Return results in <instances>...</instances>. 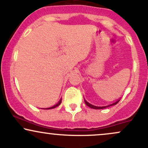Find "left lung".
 <instances>
[{
    "instance_id": "left-lung-1",
    "label": "left lung",
    "mask_w": 148,
    "mask_h": 148,
    "mask_svg": "<svg viewBox=\"0 0 148 148\" xmlns=\"http://www.w3.org/2000/svg\"><path fill=\"white\" fill-rule=\"evenodd\" d=\"M120 100H121V98L119 99V100H116V102H114V103H113L110 104V105H107V106H95V105H92V104L89 103L88 102H87L86 100H84V102H85L86 105L87 106H88L89 108H92V109H95V110H101V109L106 108H108V107H110V106H113V105H116V104H117L118 103H119Z\"/></svg>"
}]
</instances>
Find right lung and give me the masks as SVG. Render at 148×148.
I'll return each mask as SVG.
<instances>
[{
    "label": "right lung",
    "mask_w": 148,
    "mask_h": 148,
    "mask_svg": "<svg viewBox=\"0 0 148 148\" xmlns=\"http://www.w3.org/2000/svg\"><path fill=\"white\" fill-rule=\"evenodd\" d=\"M61 103H62V98L60 99V101L58 102V103H57L56 105H54V106H53V107H50V108H43V110H50V109H53V108H56V107L59 106V105H60V104H61Z\"/></svg>",
    "instance_id": "obj_1"
}]
</instances>
